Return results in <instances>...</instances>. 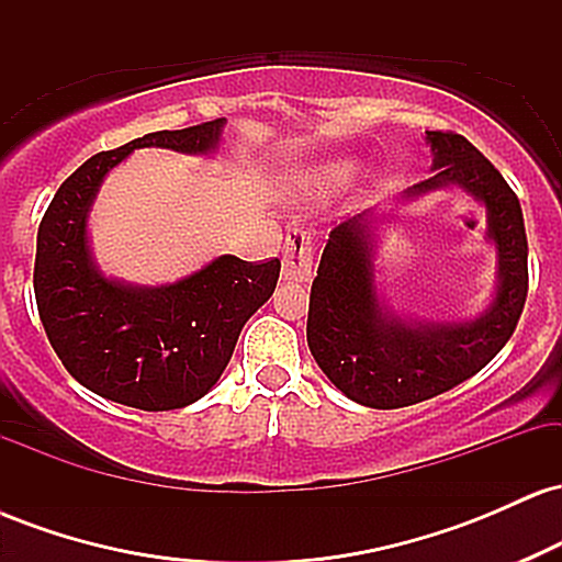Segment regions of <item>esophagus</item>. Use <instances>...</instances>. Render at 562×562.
Returning a JSON list of instances; mask_svg holds the SVG:
<instances>
[{
    "label": "esophagus",
    "instance_id": "esophagus-1",
    "mask_svg": "<svg viewBox=\"0 0 562 562\" xmlns=\"http://www.w3.org/2000/svg\"><path fill=\"white\" fill-rule=\"evenodd\" d=\"M312 263H314V237L306 229H290L285 237V248H282V277L293 282L312 280Z\"/></svg>",
    "mask_w": 562,
    "mask_h": 562
}]
</instances>
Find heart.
<instances>
[{
  "label": "heart",
  "mask_w": 562,
  "mask_h": 562,
  "mask_svg": "<svg viewBox=\"0 0 562 562\" xmlns=\"http://www.w3.org/2000/svg\"><path fill=\"white\" fill-rule=\"evenodd\" d=\"M330 173H333L335 182H340V179H346V177H348V169H346V166H340V169H333Z\"/></svg>",
  "instance_id": "b5f03b06"
}]
</instances>
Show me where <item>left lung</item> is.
<instances>
[{
	"mask_svg": "<svg viewBox=\"0 0 562 562\" xmlns=\"http://www.w3.org/2000/svg\"><path fill=\"white\" fill-rule=\"evenodd\" d=\"M428 142L434 173L406 195L460 184L486 203L499 290L492 308L468 325H406L378 303L362 216L338 224L312 282L306 340L335 389L372 409L425 402L483 370L515 333L528 295V240L513 187L462 134L436 128Z\"/></svg>",
	"mask_w": 562,
	"mask_h": 562,
	"instance_id": "obj_1",
	"label": "left lung"
}]
</instances>
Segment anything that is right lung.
Listing matches in <instances>:
<instances>
[{"instance_id":"add662e5","label":"right lung","mask_w":562,"mask_h":562,"mask_svg":"<svg viewBox=\"0 0 562 562\" xmlns=\"http://www.w3.org/2000/svg\"><path fill=\"white\" fill-rule=\"evenodd\" d=\"M224 119L153 132L79 166L44 211L36 235L38 319L57 359L83 389L145 412L205 396L227 367L250 314L274 293L280 259L218 256L166 288L105 280L87 245V211L102 177L137 147L209 153Z\"/></svg>"}]
</instances>
